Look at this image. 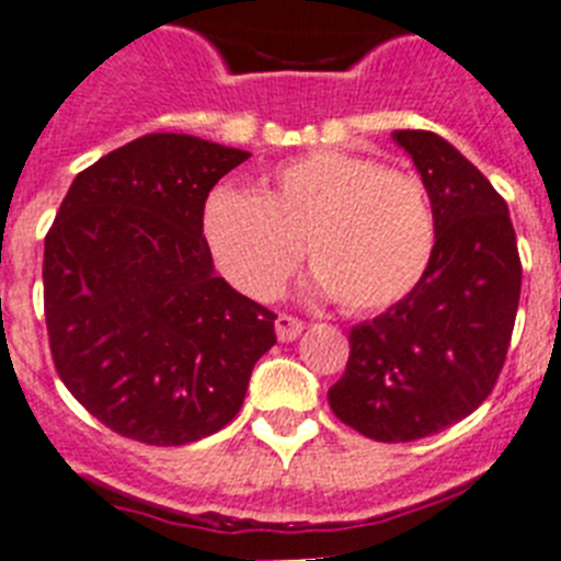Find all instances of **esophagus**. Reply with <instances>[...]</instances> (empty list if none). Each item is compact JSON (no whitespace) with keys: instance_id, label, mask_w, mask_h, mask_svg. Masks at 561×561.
<instances>
[{"instance_id":"1","label":"esophagus","mask_w":561,"mask_h":561,"mask_svg":"<svg viewBox=\"0 0 561 561\" xmlns=\"http://www.w3.org/2000/svg\"><path fill=\"white\" fill-rule=\"evenodd\" d=\"M302 331H305L302 319L288 317V313H279V317H276V336H279V342H294Z\"/></svg>"}]
</instances>
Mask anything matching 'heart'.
<instances>
[{
    "label": "heart",
    "mask_w": 561,
    "mask_h": 561,
    "mask_svg": "<svg viewBox=\"0 0 561 561\" xmlns=\"http://www.w3.org/2000/svg\"><path fill=\"white\" fill-rule=\"evenodd\" d=\"M205 239L242 294L271 299L308 251L310 290L365 313L399 302L422 279L436 225L422 182L374 159L313 150L282 162L262 193L216 187Z\"/></svg>",
    "instance_id": "obj_1"
}]
</instances>
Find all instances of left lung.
<instances>
[{
	"mask_svg": "<svg viewBox=\"0 0 561 561\" xmlns=\"http://www.w3.org/2000/svg\"><path fill=\"white\" fill-rule=\"evenodd\" d=\"M436 225L422 279L351 331V359L328 402L376 442H413L462 422L505 365L522 265L505 199L439 134L393 130Z\"/></svg>",
	"mask_w": 561,
	"mask_h": 561,
	"instance_id": "8db88e82",
	"label": "left lung"
}]
</instances>
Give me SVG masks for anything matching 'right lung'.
Instances as JSON below:
<instances>
[{
    "label": "right lung",
    "mask_w": 561,
    "mask_h": 561,
    "mask_svg": "<svg viewBox=\"0 0 561 561\" xmlns=\"http://www.w3.org/2000/svg\"><path fill=\"white\" fill-rule=\"evenodd\" d=\"M251 157L145 134L84 168L45 237V322L59 379L111 431L187 445L237 416L273 313L216 276L202 216Z\"/></svg>",
    "instance_id": "add662e5"
}]
</instances>
